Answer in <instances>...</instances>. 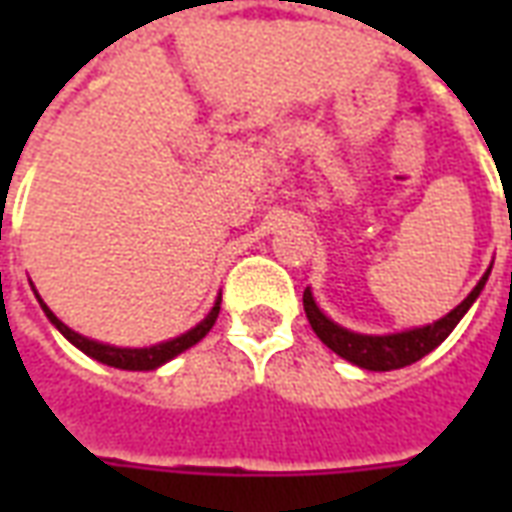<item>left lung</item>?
I'll return each instance as SVG.
<instances>
[{"label": "left lung", "mask_w": 512, "mask_h": 512, "mask_svg": "<svg viewBox=\"0 0 512 512\" xmlns=\"http://www.w3.org/2000/svg\"><path fill=\"white\" fill-rule=\"evenodd\" d=\"M491 274V268L485 271L483 279L474 285V290L466 296V299L455 307L452 312H447L439 321L428 323V326H419V329H408V332L397 334H356L348 332L343 326H337L334 321H329L318 304L312 299L310 288L304 290V312H307V321H310L312 332L321 337V343L326 348H332L334 354L348 359L351 365L365 367V370H397V367H406L419 362L422 356H428L433 348H439L450 332L458 326L466 310L472 307L474 299L480 296V290L485 288V279Z\"/></svg>", "instance_id": "obj_1"}]
</instances>
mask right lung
Instances as JSON below:
<instances>
[{
  "mask_svg": "<svg viewBox=\"0 0 512 512\" xmlns=\"http://www.w3.org/2000/svg\"><path fill=\"white\" fill-rule=\"evenodd\" d=\"M38 301H40V307H43V312H46V318L60 329L62 337H65V340H71L82 354L93 356L95 362L117 367V370H156V367L167 365L169 359H175L178 354H183L186 348L200 343L202 337L211 332L213 323H216V318H219V304H222V296L216 299L213 310L208 312V315H205L194 329H189L186 334H180V337H175V340H167V343L150 345V348H117V345H106V343H98V340H90V337H84V334L68 329V326H65V323H62L60 318H57V315L43 304L40 296Z\"/></svg>",
  "mask_w": 512,
  "mask_h": 512,
  "instance_id": "1",
  "label": "right lung"
}]
</instances>
